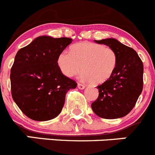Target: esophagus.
Instances as JSON below:
<instances>
[{
	"label": "esophagus",
	"mask_w": 155,
	"mask_h": 155,
	"mask_svg": "<svg viewBox=\"0 0 155 155\" xmlns=\"http://www.w3.org/2000/svg\"><path fill=\"white\" fill-rule=\"evenodd\" d=\"M78 87L80 90H84L85 88V85L82 84L78 83Z\"/></svg>",
	"instance_id": "34e87169"
}]
</instances>
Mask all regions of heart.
Returning a JSON list of instances; mask_svg holds the SVG:
<instances>
[{"label": "heart", "mask_w": 155, "mask_h": 155, "mask_svg": "<svg viewBox=\"0 0 155 155\" xmlns=\"http://www.w3.org/2000/svg\"><path fill=\"white\" fill-rule=\"evenodd\" d=\"M61 73L71 78L81 70L80 78L94 84L104 83L112 77L118 64L116 51L110 47L94 42H83L74 44L70 52L62 51L56 58Z\"/></svg>", "instance_id": "heart-1"}]
</instances>
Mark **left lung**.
<instances>
[{
	"label": "left lung",
	"instance_id": "obj_1",
	"mask_svg": "<svg viewBox=\"0 0 155 155\" xmlns=\"http://www.w3.org/2000/svg\"><path fill=\"white\" fill-rule=\"evenodd\" d=\"M116 51L118 64L112 77L97 86L99 96L91 104L93 111L104 119H118L133 109L143 88V63L133 48L116 39L94 40Z\"/></svg>",
	"mask_w": 155,
	"mask_h": 155
}]
</instances>
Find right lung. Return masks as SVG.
Returning a JSON list of instances; mask_svg holds the SVG:
<instances>
[{"mask_svg":"<svg viewBox=\"0 0 155 155\" xmlns=\"http://www.w3.org/2000/svg\"><path fill=\"white\" fill-rule=\"evenodd\" d=\"M70 38L42 36L20 48L10 70L13 100L21 111L35 121L58 116L65 94L77 83L64 76L56 63L58 54L71 43Z\"/></svg>","mask_w":155,"mask_h":155,"instance_id":"1","label":"right lung"}]
</instances>
